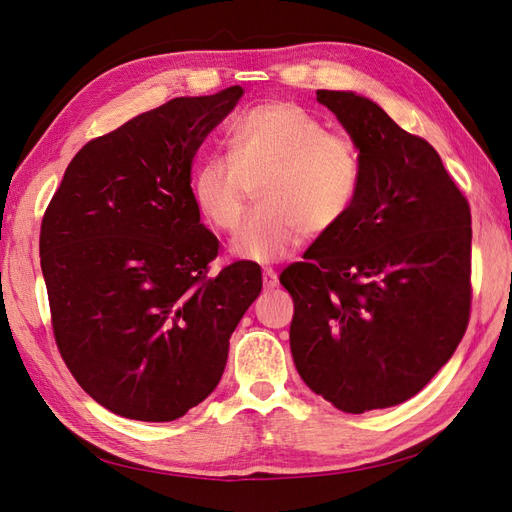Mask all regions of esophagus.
<instances>
[{
    "label": "esophagus",
    "instance_id": "esophagus-1",
    "mask_svg": "<svg viewBox=\"0 0 512 512\" xmlns=\"http://www.w3.org/2000/svg\"><path fill=\"white\" fill-rule=\"evenodd\" d=\"M262 284H265L267 290H273L277 284H280V280H277V273L273 269L262 271Z\"/></svg>",
    "mask_w": 512,
    "mask_h": 512
}]
</instances>
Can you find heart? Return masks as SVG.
Instances as JSON below:
<instances>
[{
  "label": "heart",
  "mask_w": 512,
  "mask_h": 512,
  "mask_svg": "<svg viewBox=\"0 0 512 512\" xmlns=\"http://www.w3.org/2000/svg\"><path fill=\"white\" fill-rule=\"evenodd\" d=\"M224 153L192 175L196 209L213 230L232 232L258 183V207L232 239L237 256L273 262L290 256L305 235L322 237L352 211L363 183L361 147L327 130L303 106L273 100L247 108L226 134Z\"/></svg>",
  "instance_id": "1"
}]
</instances>
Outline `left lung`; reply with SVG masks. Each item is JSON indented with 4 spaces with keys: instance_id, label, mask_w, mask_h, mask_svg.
I'll return each mask as SVG.
<instances>
[{
    "instance_id": "1",
    "label": "left lung",
    "mask_w": 512,
    "mask_h": 512,
    "mask_svg": "<svg viewBox=\"0 0 512 512\" xmlns=\"http://www.w3.org/2000/svg\"><path fill=\"white\" fill-rule=\"evenodd\" d=\"M316 98L361 147L348 218L280 275L290 350L316 395L350 414L404 404L451 359L472 305L468 198L425 138L350 91Z\"/></svg>"
}]
</instances>
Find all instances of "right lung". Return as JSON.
<instances>
[{"instance_id": "right-lung-1", "label": "right lung", "mask_w": 512, "mask_h": 512, "mask_svg": "<svg viewBox=\"0 0 512 512\" xmlns=\"http://www.w3.org/2000/svg\"><path fill=\"white\" fill-rule=\"evenodd\" d=\"M243 89L175 98L89 141L44 211L40 265L57 350L100 406L166 423L218 386L230 335L262 288L192 196V160Z\"/></svg>"}]
</instances>
